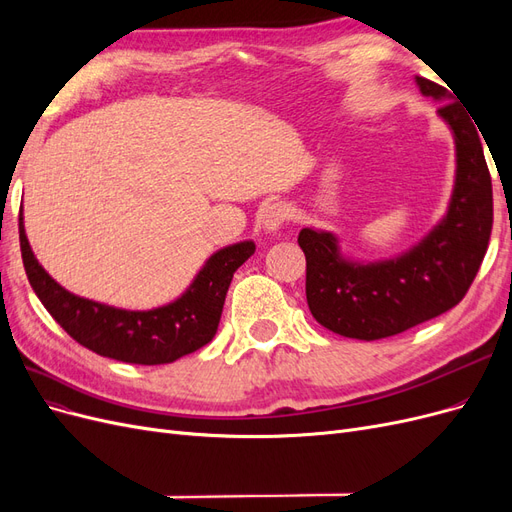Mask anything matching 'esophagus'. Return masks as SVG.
<instances>
[{
	"label": "esophagus",
	"instance_id": "34e87169",
	"mask_svg": "<svg viewBox=\"0 0 512 512\" xmlns=\"http://www.w3.org/2000/svg\"><path fill=\"white\" fill-rule=\"evenodd\" d=\"M286 222H288V209L282 203H273L265 209V213H262V226H265V230L269 232L280 230Z\"/></svg>",
	"mask_w": 512,
	"mask_h": 512
}]
</instances>
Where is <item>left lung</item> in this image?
<instances>
[{
    "label": "left lung",
    "mask_w": 512,
    "mask_h": 512,
    "mask_svg": "<svg viewBox=\"0 0 512 512\" xmlns=\"http://www.w3.org/2000/svg\"><path fill=\"white\" fill-rule=\"evenodd\" d=\"M425 96L455 134L457 179L446 218L414 250L395 260L359 265L337 252L331 232L303 228L305 294L312 316L329 331L352 339H382L455 307L470 290L485 258L493 226L491 175L478 126L446 87L418 76Z\"/></svg>",
    "instance_id": "1"
}]
</instances>
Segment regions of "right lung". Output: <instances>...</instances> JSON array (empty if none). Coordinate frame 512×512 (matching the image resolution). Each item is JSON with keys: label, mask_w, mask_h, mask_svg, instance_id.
Segmentation results:
<instances>
[{"label": "right lung", "mask_w": 512, "mask_h": 512, "mask_svg": "<svg viewBox=\"0 0 512 512\" xmlns=\"http://www.w3.org/2000/svg\"><path fill=\"white\" fill-rule=\"evenodd\" d=\"M19 241L27 280L59 327L91 352L134 365L173 363L209 344L218 331L232 275L256 252L252 241L228 245L207 260L181 299L149 312H128L61 288L34 258L23 213Z\"/></svg>", "instance_id": "add662e5"}]
</instances>
